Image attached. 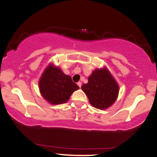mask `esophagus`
Instances as JSON below:
<instances>
[{"label": "esophagus", "instance_id": "34e87169", "mask_svg": "<svg viewBox=\"0 0 157 157\" xmlns=\"http://www.w3.org/2000/svg\"><path fill=\"white\" fill-rule=\"evenodd\" d=\"M77 85H78V86L80 87V88H81V86H82V83H81V82H77Z\"/></svg>", "mask_w": 157, "mask_h": 157}]
</instances>
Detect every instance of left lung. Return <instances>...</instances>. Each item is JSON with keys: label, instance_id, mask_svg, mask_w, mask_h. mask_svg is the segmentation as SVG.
<instances>
[{"label": "left lung", "instance_id": "left-lung-1", "mask_svg": "<svg viewBox=\"0 0 157 157\" xmlns=\"http://www.w3.org/2000/svg\"><path fill=\"white\" fill-rule=\"evenodd\" d=\"M90 105L105 109L113 105L118 94V84L106 69H97L88 77V82L81 87Z\"/></svg>", "mask_w": 157, "mask_h": 157}]
</instances>
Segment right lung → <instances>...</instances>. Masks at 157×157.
I'll return each instance as SVG.
<instances>
[{
  "label": "right lung",
  "mask_w": 157,
  "mask_h": 157,
  "mask_svg": "<svg viewBox=\"0 0 157 157\" xmlns=\"http://www.w3.org/2000/svg\"><path fill=\"white\" fill-rule=\"evenodd\" d=\"M39 86L42 97L52 105L66 103L71 94L79 88L70 76L52 65L45 69Z\"/></svg>",
  "instance_id": "obj_1"
}]
</instances>
